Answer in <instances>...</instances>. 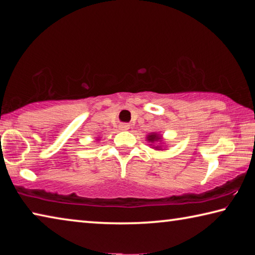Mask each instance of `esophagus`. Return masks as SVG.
Returning a JSON list of instances; mask_svg holds the SVG:
<instances>
[{"mask_svg": "<svg viewBox=\"0 0 255 255\" xmlns=\"http://www.w3.org/2000/svg\"><path fill=\"white\" fill-rule=\"evenodd\" d=\"M129 128H130V127H129L128 124H122V125H119V129H120V130L126 131V130H128Z\"/></svg>", "mask_w": 255, "mask_h": 255, "instance_id": "1", "label": "esophagus"}]
</instances>
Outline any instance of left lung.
Returning <instances> with one entry per match:
<instances>
[{"instance_id":"8db88e82","label":"left lung","mask_w":255,"mask_h":255,"mask_svg":"<svg viewBox=\"0 0 255 255\" xmlns=\"http://www.w3.org/2000/svg\"><path fill=\"white\" fill-rule=\"evenodd\" d=\"M146 140H147L148 143H150L149 145L152 146V148H154V149H158V150H162L163 148L165 149V147H163V146H164L163 145L164 144L163 137H162V135H159L158 132H150V133H148L147 137H146ZM155 142H156L157 144H155ZM153 143H154L155 145H153Z\"/></svg>"}]
</instances>
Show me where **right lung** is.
Segmentation results:
<instances>
[{
	"mask_svg": "<svg viewBox=\"0 0 255 255\" xmlns=\"http://www.w3.org/2000/svg\"><path fill=\"white\" fill-rule=\"evenodd\" d=\"M97 140H100V139H99V138H97Z\"/></svg>",
	"mask_w": 255,
	"mask_h": 255,
	"instance_id": "right-lung-1",
	"label": "right lung"
}]
</instances>
